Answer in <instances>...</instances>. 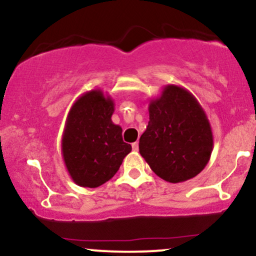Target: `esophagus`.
I'll return each instance as SVG.
<instances>
[{
	"instance_id": "34e87169",
	"label": "esophagus",
	"mask_w": 256,
	"mask_h": 256,
	"mask_svg": "<svg viewBox=\"0 0 256 256\" xmlns=\"http://www.w3.org/2000/svg\"><path fill=\"white\" fill-rule=\"evenodd\" d=\"M132 149H134V152H138V142L132 143Z\"/></svg>"
}]
</instances>
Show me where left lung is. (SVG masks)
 <instances>
[{
	"instance_id": "left-lung-1",
	"label": "left lung",
	"mask_w": 256,
	"mask_h": 256,
	"mask_svg": "<svg viewBox=\"0 0 256 256\" xmlns=\"http://www.w3.org/2000/svg\"><path fill=\"white\" fill-rule=\"evenodd\" d=\"M148 110V126L140 138L142 158L170 183L196 177L210 158L213 134L195 96L178 85H166Z\"/></svg>"
}]
</instances>
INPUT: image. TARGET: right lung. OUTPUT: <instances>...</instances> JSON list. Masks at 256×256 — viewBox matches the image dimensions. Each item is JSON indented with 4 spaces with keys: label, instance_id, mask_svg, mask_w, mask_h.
Here are the masks:
<instances>
[{
    "label": "right lung",
    "instance_id": "add662e5",
    "mask_svg": "<svg viewBox=\"0 0 256 256\" xmlns=\"http://www.w3.org/2000/svg\"><path fill=\"white\" fill-rule=\"evenodd\" d=\"M114 101L101 90L79 96L67 116L61 140L64 162L76 184L98 188L118 172L131 146L112 122Z\"/></svg>",
    "mask_w": 256,
    "mask_h": 256
}]
</instances>
